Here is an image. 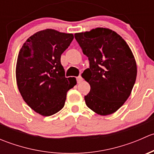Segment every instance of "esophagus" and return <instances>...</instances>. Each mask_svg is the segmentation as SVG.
<instances>
[{
  "label": "esophagus",
  "instance_id": "esophagus-1",
  "mask_svg": "<svg viewBox=\"0 0 154 154\" xmlns=\"http://www.w3.org/2000/svg\"><path fill=\"white\" fill-rule=\"evenodd\" d=\"M77 83H80L81 81H83V78H82L81 76H78V77H77Z\"/></svg>",
  "mask_w": 154,
  "mask_h": 154
}]
</instances>
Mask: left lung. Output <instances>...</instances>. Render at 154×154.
I'll list each match as a JSON object with an SVG mask.
<instances>
[{
	"instance_id": "left-lung-1",
	"label": "left lung",
	"mask_w": 154,
	"mask_h": 154,
	"mask_svg": "<svg viewBox=\"0 0 154 154\" xmlns=\"http://www.w3.org/2000/svg\"><path fill=\"white\" fill-rule=\"evenodd\" d=\"M89 61L82 77L89 83L86 106L100 116L117 111L130 95L137 74L136 60L125 40L112 29L98 27L74 34Z\"/></svg>"
}]
</instances>
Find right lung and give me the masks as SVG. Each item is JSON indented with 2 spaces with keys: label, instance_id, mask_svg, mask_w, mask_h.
I'll use <instances>...</instances> for the list:
<instances>
[{
  "label": "right lung",
  "instance_id": "1",
  "mask_svg": "<svg viewBox=\"0 0 154 154\" xmlns=\"http://www.w3.org/2000/svg\"><path fill=\"white\" fill-rule=\"evenodd\" d=\"M73 38L71 33L47 29L31 35L20 50L16 64L18 90L27 104L42 116L61 110L67 91L77 83L75 78H66L60 61Z\"/></svg>",
  "mask_w": 154,
  "mask_h": 154
}]
</instances>
